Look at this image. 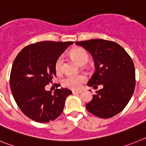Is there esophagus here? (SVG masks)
Returning a JSON list of instances; mask_svg holds the SVG:
<instances>
[{"mask_svg": "<svg viewBox=\"0 0 146 146\" xmlns=\"http://www.w3.org/2000/svg\"><path fill=\"white\" fill-rule=\"evenodd\" d=\"M81 91H72V94H81Z\"/></svg>", "mask_w": 146, "mask_h": 146, "instance_id": "34e87169", "label": "esophagus"}]
</instances>
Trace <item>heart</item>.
I'll use <instances>...</instances> for the list:
<instances>
[{"instance_id": "obj_1", "label": "heart", "mask_w": 146, "mask_h": 146, "mask_svg": "<svg viewBox=\"0 0 146 146\" xmlns=\"http://www.w3.org/2000/svg\"><path fill=\"white\" fill-rule=\"evenodd\" d=\"M70 55L76 61L80 64H85L88 60V54L85 49L82 47H75L72 49ZM64 68V58L59 56L55 62V69L57 73H60ZM86 77L83 74H68L63 80V84L66 87L73 90H77L81 87L82 84L86 81Z\"/></svg>"}]
</instances>
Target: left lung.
<instances>
[{
    "label": "left lung",
    "mask_w": 146,
    "mask_h": 146,
    "mask_svg": "<svg viewBox=\"0 0 146 146\" xmlns=\"http://www.w3.org/2000/svg\"><path fill=\"white\" fill-rule=\"evenodd\" d=\"M92 55L96 71L88 86L103 88L96 91L86 104L88 112L101 118H110L124 109L135 88L133 61L118 44L104 39H91L76 42Z\"/></svg>",
    "instance_id": "left-lung-1"
}]
</instances>
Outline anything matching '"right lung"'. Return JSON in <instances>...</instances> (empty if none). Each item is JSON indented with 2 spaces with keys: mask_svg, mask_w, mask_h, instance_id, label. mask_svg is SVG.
Returning <instances> with one entry per match:
<instances>
[{
  "mask_svg": "<svg viewBox=\"0 0 146 146\" xmlns=\"http://www.w3.org/2000/svg\"><path fill=\"white\" fill-rule=\"evenodd\" d=\"M73 43L36 42L25 47L17 55L10 74V88L17 106L28 118L47 123L62 113L66 99L72 91L57 88L52 94L45 86L56 74V59Z\"/></svg>",
  "mask_w": 146,
  "mask_h": 146,
  "instance_id": "right-lung-1",
  "label": "right lung"
}]
</instances>
